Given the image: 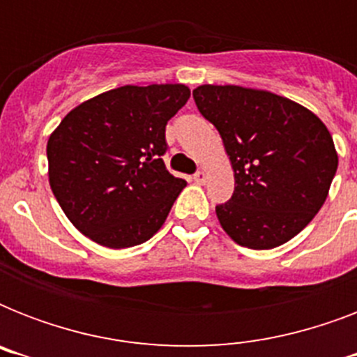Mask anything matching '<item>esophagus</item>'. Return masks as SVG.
<instances>
[{"label":"esophagus","mask_w":357,"mask_h":357,"mask_svg":"<svg viewBox=\"0 0 357 357\" xmlns=\"http://www.w3.org/2000/svg\"><path fill=\"white\" fill-rule=\"evenodd\" d=\"M192 179H195L196 183H200V185L206 183V181H207V174L204 172V170H198V172H196L195 176H192Z\"/></svg>","instance_id":"esophagus-1"}]
</instances>
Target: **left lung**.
I'll return each mask as SVG.
<instances>
[{"label": "left lung", "mask_w": 357, "mask_h": 357, "mask_svg": "<svg viewBox=\"0 0 357 357\" xmlns=\"http://www.w3.org/2000/svg\"><path fill=\"white\" fill-rule=\"evenodd\" d=\"M192 96L222 137L235 172L234 196L217 206L224 231L254 250L291 241L319 213L337 172L326 126L266 91L202 85Z\"/></svg>", "instance_id": "8db88e82"}]
</instances>
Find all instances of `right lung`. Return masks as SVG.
I'll list each match as a JSON object with an SVG mask.
<instances>
[{"label": "right lung", "instance_id": "add662e5", "mask_svg": "<svg viewBox=\"0 0 357 357\" xmlns=\"http://www.w3.org/2000/svg\"><path fill=\"white\" fill-rule=\"evenodd\" d=\"M185 85H126L70 111L47 140L50 185L81 234L107 248L146 243L187 181L162 161Z\"/></svg>", "mask_w": 357, "mask_h": 357}]
</instances>
